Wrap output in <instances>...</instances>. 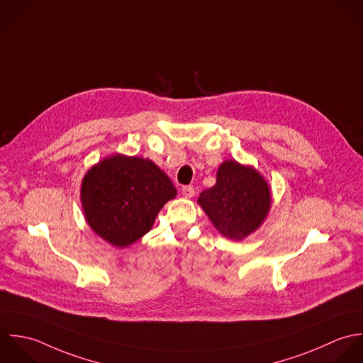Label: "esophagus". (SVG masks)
Returning <instances> with one entry per match:
<instances>
[{
  "label": "esophagus",
  "instance_id": "obj_1",
  "mask_svg": "<svg viewBox=\"0 0 363 363\" xmlns=\"http://www.w3.org/2000/svg\"><path fill=\"white\" fill-rule=\"evenodd\" d=\"M182 195L185 196V198H194V195H195V189H194V186H191V185H186V186H182Z\"/></svg>",
  "mask_w": 363,
  "mask_h": 363
}]
</instances>
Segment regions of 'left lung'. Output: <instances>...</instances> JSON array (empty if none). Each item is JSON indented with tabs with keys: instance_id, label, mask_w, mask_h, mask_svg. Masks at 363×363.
Wrapping results in <instances>:
<instances>
[{
	"instance_id": "left-lung-1",
	"label": "left lung",
	"mask_w": 363,
	"mask_h": 363,
	"mask_svg": "<svg viewBox=\"0 0 363 363\" xmlns=\"http://www.w3.org/2000/svg\"><path fill=\"white\" fill-rule=\"evenodd\" d=\"M198 203L218 233L240 241L267 218L271 189L254 167L227 160L218 167L216 184L201 194Z\"/></svg>"
}]
</instances>
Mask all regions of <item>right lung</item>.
<instances>
[{
  "mask_svg": "<svg viewBox=\"0 0 363 363\" xmlns=\"http://www.w3.org/2000/svg\"><path fill=\"white\" fill-rule=\"evenodd\" d=\"M175 196L171 179L151 160L115 154L88 169L79 198L89 227L125 248L150 231L161 208Z\"/></svg>",
  "mask_w": 363,
  "mask_h": 363,
  "instance_id": "1",
  "label": "right lung"
}]
</instances>
